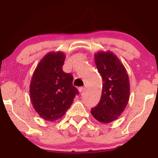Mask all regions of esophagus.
<instances>
[{
  "instance_id": "esophagus-1",
  "label": "esophagus",
  "mask_w": 158,
  "mask_h": 158,
  "mask_svg": "<svg viewBox=\"0 0 158 158\" xmlns=\"http://www.w3.org/2000/svg\"><path fill=\"white\" fill-rule=\"evenodd\" d=\"M78 90H79V91L80 92H83V90H84V87H79L78 88Z\"/></svg>"
}]
</instances>
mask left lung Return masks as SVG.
<instances>
[{"mask_svg":"<svg viewBox=\"0 0 158 158\" xmlns=\"http://www.w3.org/2000/svg\"><path fill=\"white\" fill-rule=\"evenodd\" d=\"M94 59L103 86L101 100L90 113L99 122L108 124L117 119L129 102V79L124 64L111 51L98 52Z\"/></svg>","mask_w":158,"mask_h":158,"instance_id":"obj_1","label":"left lung"}]
</instances>
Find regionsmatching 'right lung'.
<instances>
[{
    "instance_id": "obj_1",
    "label": "right lung",
    "mask_w": 158,
    "mask_h": 158,
    "mask_svg": "<svg viewBox=\"0 0 158 158\" xmlns=\"http://www.w3.org/2000/svg\"><path fill=\"white\" fill-rule=\"evenodd\" d=\"M64 60L62 52H51L40 60L32 75L30 99L44 120L54 122L63 116L78 94L73 75L62 70Z\"/></svg>"
}]
</instances>
